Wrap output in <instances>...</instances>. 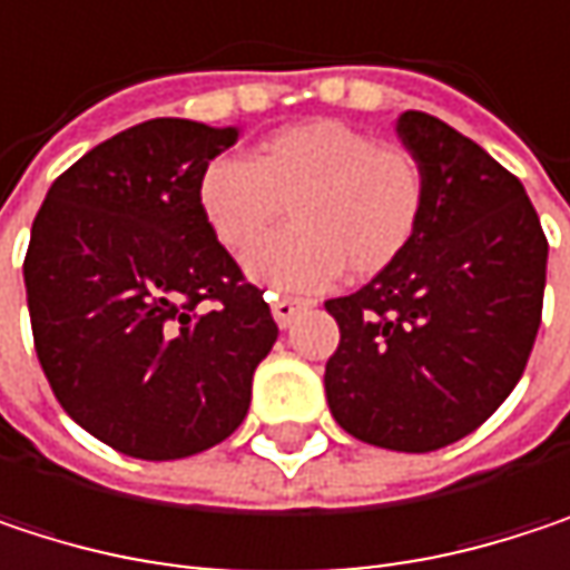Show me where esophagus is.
<instances>
[{
	"mask_svg": "<svg viewBox=\"0 0 570 570\" xmlns=\"http://www.w3.org/2000/svg\"><path fill=\"white\" fill-rule=\"evenodd\" d=\"M309 303H303V299H293V296H274L271 299V313H274V320H277V326L286 330L293 320H296V313H303Z\"/></svg>",
	"mask_w": 570,
	"mask_h": 570,
	"instance_id": "1",
	"label": "esophagus"
}]
</instances>
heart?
<instances>
[{
  "instance_id": "b5f03b06",
  "label": "heart",
  "mask_w": 570,
  "mask_h": 570,
  "mask_svg": "<svg viewBox=\"0 0 570 570\" xmlns=\"http://www.w3.org/2000/svg\"><path fill=\"white\" fill-rule=\"evenodd\" d=\"M194 197L204 227L234 257H244L286 207L293 227L247 257V274L271 289L309 293L343 271L376 277L396 264L425 217V174L399 145L309 118L264 138L247 165L207 161Z\"/></svg>"
}]
</instances>
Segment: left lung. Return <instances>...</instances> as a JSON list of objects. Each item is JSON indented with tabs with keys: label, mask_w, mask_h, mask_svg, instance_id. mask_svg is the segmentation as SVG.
I'll return each instance as SVG.
<instances>
[{
	"label": "left lung",
	"mask_w": 570,
	"mask_h": 570,
	"mask_svg": "<svg viewBox=\"0 0 570 570\" xmlns=\"http://www.w3.org/2000/svg\"><path fill=\"white\" fill-rule=\"evenodd\" d=\"M396 135L425 174V217L393 267L326 299L333 419L360 442L432 452L514 390L541 326L548 240L512 171L425 111Z\"/></svg>",
	"instance_id": "obj_1"
}]
</instances>
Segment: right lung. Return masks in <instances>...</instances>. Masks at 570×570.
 I'll use <instances>...</instances> for the list:
<instances>
[{"instance_id":"obj_1","label":"right lung","mask_w":570,"mask_h":570,"mask_svg":"<svg viewBox=\"0 0 570 570\" xmlns=\"http://www.w3.org/2000/svg\"><path fill=\"white\" fill-rule=\"evenodd\" d=\"M237 128L135 125L49 187L26 254L36 353L61 409L148 462L224 442L277 343L264 289L210 237L197 174Z\"/></svg>"}]
</instances>
